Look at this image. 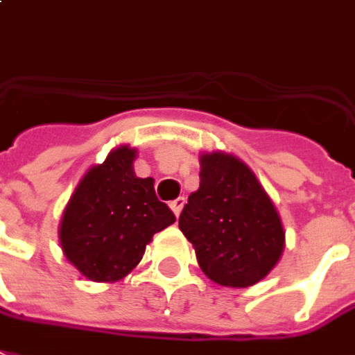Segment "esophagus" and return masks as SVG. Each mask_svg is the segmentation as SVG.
Masks as SVG:
<instances>
[{
	"instance_id": "esophagus-1",
	"label": "esophagus",
	"mask_w": 355,
	"mask_h": 355,
	"mask_svg": "<svg viewBox=\"0 0 355 355\" xmlns=\"http://www.w3.org/2000/svg\"><path fill=\"white\" fill-rule=\"evenodd\" d=\"M183 205H185V198L178 197V198H175V200H172V202H170V208H172L175 216H180V214H182Z\"/></svg>"
}]
</instances>
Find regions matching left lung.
<instances>
[{
	"instance_id": "left-lung-1",
	"label": "left lung",
	"mask_w": 355,
	"mask_h": 355,
	"mask_svg": "<svg viewBox=\"0 0 355 355\" xmlns=\"http://www.w3.org/2000/svg\"><path fill=\"white\" fill-rule=\"evenodd\" d=\"M206 277L233 288L258 283L279 262L285 231L250 168L225 153L200 157V185L180 216Z\"/></svg>"
}]
</instances>
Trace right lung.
<instances>
[{"label":"right lung","mask_w":355,"mask_h":355,"mask_svg":"<svg viewBox=\"0 0 355 355\" xmlns=\"http://www.w3.org/2000/svg\"><path fill=\"white\" fill-rule=\"evenodd\" d=\"M135 149L118 147L78 183L64 208L61 245L82 275L97 283L125 277L141 262L145 246L175 222L155 195L150 178L133 173Z\"/></svg>","instance_id":"1"}]
</instances>
